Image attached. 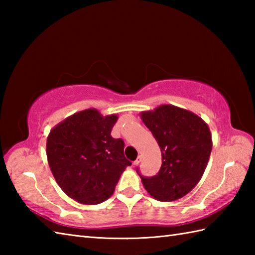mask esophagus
<instances>
[{
	"label": "esophagus",
	"instance_id": "obj_1",
	"mask_svg": "<svg viewBox=\"0 0 255 255\" xmlns=\"http://www.w3.org/2000/svg\"><path fill=\"white\" fill-rule=\"evenodd\" d=\"M140 161H141V155H139L136 161H133V165H138L140 163Z\"/></svg>",
	"mask_w": 255,
	"mask_h": 255
}]
</instances>
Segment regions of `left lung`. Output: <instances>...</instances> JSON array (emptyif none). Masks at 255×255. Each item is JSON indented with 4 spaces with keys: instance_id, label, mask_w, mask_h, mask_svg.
Segmentation results:
<instances>
[{
    "instance_id": "8db88e82",
    "label": "left lung",
    "mask_w": 255,
    "mask_h": 255,
    "mask_svg": "<svg viewBox=\"0 0 255 255\" xmlns=\"http://www.w3.org/2000/svg\"><path fill=\"white\" fill-rule=\"evenodd\" d=\"M140 115L162 153L156 175L145 177L137 169L143 186L160 202L180 199L197 185L207 166L213 148L207 124L194 113L173 105H161Z\"/></svg>"
}]
</instances>
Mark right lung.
<instances>
[{
	"instance_id": "obj_1",
	"label": "right lung",
	"mask_w": 255,
	"mask_h": 255,
	"mask_svg": "<svg viewBox=\"0 0 255 255\" xmlns=\"http://www.w3.org/2000/svg\"><path fill=\"white\" fill-rule=\"evenodd\" d=\"M117 115L103 116L90 108L58 124L47 138V158L58 185L80 204L96 205L110 198L131 162L122 139L111 136Z\"/></svg>"
}]
</instances>
